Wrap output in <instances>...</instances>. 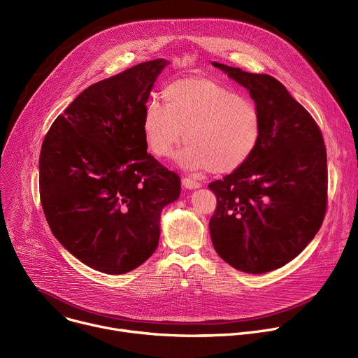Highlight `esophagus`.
<instances>
[{
  "label": "esophagus",
  "mask_w": 358,
  "mask_h": 358,
  "mask_svg": "<svg viewBox=\"0 0 358 358\" xmlns=\"http://www.w3.org/2000/svg\"><path fill=\"white\" fill-rule=\"evenodd\" d=\"M182 185L188 189H192V188H199L201 187V182L198 180H195L194 177H184L182 178Z\"/></svg>",
  "instance_id": "34e87169"
}]
</instances>
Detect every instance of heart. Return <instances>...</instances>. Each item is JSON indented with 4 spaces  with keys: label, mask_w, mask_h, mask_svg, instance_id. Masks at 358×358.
Returning <instances> with one entry per match:
<instances>
[{
    "label": "heart",
    "mask_w": 358,
    "mask_h": 358,
    "mask_svg": "<svg viewBox=\"0 0 358 358\" xmlns=\"http://www.w3.org/2000/svg\"><path fill=\"white\" fill-rule=\"evenodd\" d=\"M164 103L150 101L143 115L149 150L169 159L181 145V166L223 174L242 167L263 135L257 105L208 78H181L163 91Z\"/></svg>",
    "instance_id": "b5f03b06"
}]
</instances>
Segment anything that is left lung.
I'll return each instance as SVG.
<instances>
[{
	"label": "left lung",
	"instance_id": "obj_1",
	"mask_svg": "<svg viewBox=\"0 0 358 358\" xmlns=\"http://www.w3.org/2000/svg\"><path fill=\"white\" fill-rule=\"evenodd\" d=\"M250 92L263 117L255 155L208 188L216 195L212 245L231 267L249 274L277 270L313 239L327 209V159L312 115L273 76L220 63Z\"/></svg>",
	"mask_w": 358,
	"mask_h": 358
}]
</instances>
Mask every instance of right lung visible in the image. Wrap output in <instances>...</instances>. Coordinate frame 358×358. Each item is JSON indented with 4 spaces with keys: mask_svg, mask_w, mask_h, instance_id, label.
<instances>
[{
    "mask_svg": "<svg viewBox=\"0 0 358 358\" xmlns=\"http://www.w3.org/2000/svg\"><path fill=\"white\" fill-rule=\"evenodd\" d=\"M163 59L85 88L52 124L39 159L41 203L56 239L85 266L125 274L157 249L160 212L181 180L150 153L143 115Z\"/></svg>",
    "mask_w": 358,
    "mask_h": 358,
    "instance_id": "right-lung-1",
    "label": "right lung"
}]
</instances>
